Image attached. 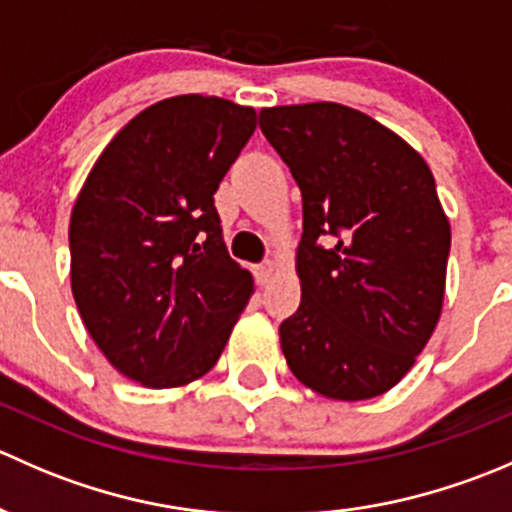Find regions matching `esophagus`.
I'll return each instance as SVG.
<instances>
[{
  "label": "esophagus",
  "mask_w": 512,
  "mask_h": 512,
  "mask_svg": "<svg viewBox=\"0 0 512 512\" xmlns=\"http://www.w3.org/2000/svg\"><path fill=\"white\" fill-rule=\"evenodd\" d=\"M272 277H275V265L272 262H262V265L255 267L257 285H270Z\"/></svg>",
  "instance_id": "obj_1"
}]
</instances>
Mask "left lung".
<instances>
[{"instance_id": "1", "label": "left lung", "mask_w": 512, "mask_h": 512, "mask_svg": "<svg viewBox=\"0 0 512 512\" xmlns=\"http://www.w3.org/2000/svg\"><path fill=\"white\" fill-rule=\"evenodd\" d=\"M260 128L302 190L287 366L327 399L386 394L431 339L446 292L451 225L431 168L342 103L262 108Z\"/></svg>"}]
</instances>
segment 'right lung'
<instances>
[{
    "label": "right lung",
    "mask_w": 512,
    "mask_h": 512,
    "mask_svg": "<svg viewBox=\"0 0 512 512\" xmlns=\"http://www.w3.org/2000/svg\"><path fill=\"white\" fill-rule=\"evenodd\" d=\"M255 126V108L227 98H163L111 138L71 210L81 319L113 369L148 389L208 374L255 292L213 205Z\"/></svg>",
    "instance_id": "obj_1"
}]
</instances>
